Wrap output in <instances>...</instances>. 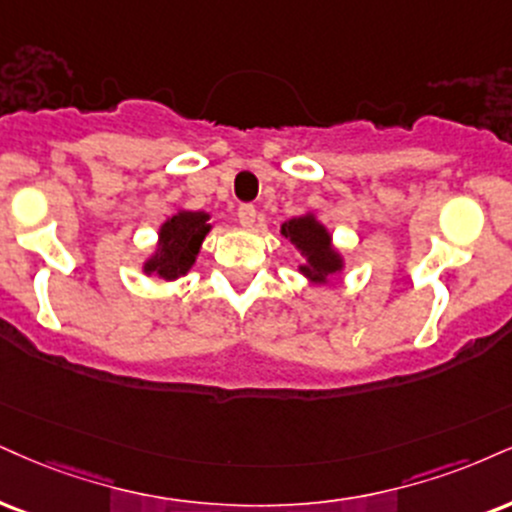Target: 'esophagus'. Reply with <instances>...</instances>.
Here are the masks:
<instances>
[{"label":"esophagus","instance_id":"obj_1","mask_svg":"<svg viewBox=\"0 0 512 512\" xmlns=\"http://www.w3.org/2000/svg\"><path fill=\"white\" fill-rule=\"evenodd\" d=\"M255 214H257V209L252 207V205H240V207H238V221H240V226H245V229H250V226L255 224Z\"/></svg>","mask_w":512,"mask_h":512}]
</instances>
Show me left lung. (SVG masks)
Instances as JSON below:
<instances>
[{"mask_svg": "<svg viewBox=\"0 0 512 512\" xmlns=\"http://www.w3.org/2000/svg\"><path fill=\"white\" fill-rule=\"evenodd\" d=\"M281 236L291 240L305 257V264H300V274H305L312 283H326L329 276L343 269V257L331 245V233L324 224H319L315 214L288 219L281 226Z\"/></svg>", "mask_w": 512, "mask_h": 512, "instance_id": "1", "label": "left lung"}]
</instances>
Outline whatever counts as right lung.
<instances>
[{
  "mask_svg": "<svg viewBox=\"0 0 512 512\" xmlns=\"http://www.w3.org/2000/svg\"><path fill=\"white\" fill-rule=\"evenodd\" d=\"M212 231L207 212H188L178 209L159 226V243L155 255L143 264L145 274H155L164 281L186 276L195 264L202 240Z\"/></svg>",
  "mask_w": 512,
  "mask_h": 512,
  "instance_id": "right-lung-1",
  "label": "right lung"
}]
</instances>
